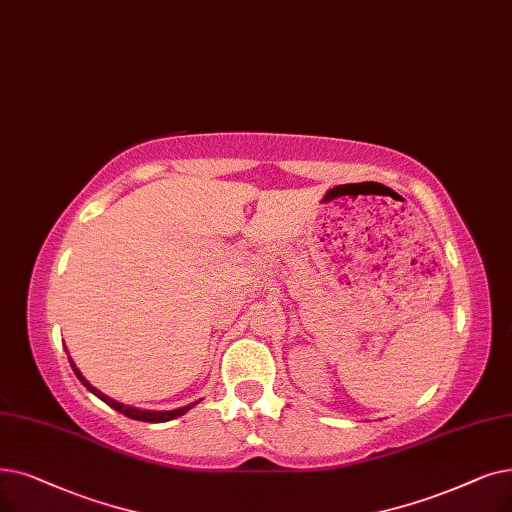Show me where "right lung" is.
Masks as SVG:
<instances>
[{"instance_id": "1", "label": "right lung", "mask_w": 512, "mask_h": 512, "mask_svg": "<svg viewBox=\"0 0 512 512\" xmlns=\"http://www.w3.org/2000/svg\"><path fill=\"white\" fill-rule=\"evenodd\" d=\"M69 362H71V368H73V372L77 374V379L87 387V391L90 393H94L96 397H100L104 404H108L110 408L113 410H117V412H121V414H125V416H129V418H133V420H144V422H167V420H173V418H177V416H182V414H186L188 410H192L198 402H192V404H188V406H182V408H175V410H161V412H154V410H142V408H133V406H125V404H121V402H115L113 397H108V395H104L102 391H98L96 387H92L90 385V381L85 379V376L81 374V370L75 366V362L71 360V355H69Z\"/></svg>"}]
</instances>
